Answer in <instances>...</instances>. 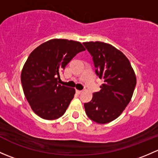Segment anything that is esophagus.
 Wrapping results in <instances>:
<instances>
[{
  "mask_svg": "<svg viewBox=\"0 0 158 158\" xmlns=\"http://www.w3.org/2000/svg\"><path fill=\"white\" fill-rule=\"evenodd\" d=\"M76 92L77 94H81V93H82V91H81V90H76Z\"/></svg>",
  "mask_w": 158,
  "mask_h": 158,
  "instance_id": "1",
  "label": "esophagus"
}]
</instances>
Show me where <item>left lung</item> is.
<instances>
[{
	"label": "left lung",
	"instance_id": "1",
	"mask_svg": "<svg viewBox=\"0 0 158 158\" xmlns=\"http://www.w3.org/2000/svg\"><path fill=\"white\" fill-rule=\"evenodd\" d=\"M83 45L92 56L97 76L104 80L101 90L84 104L87 116L98 124L117 118L133 95L136 76L128 59L111 44L85 42Z\"/></svg>",
	"mask_w": 158,
	"mask_h": 158
}]
</instances>
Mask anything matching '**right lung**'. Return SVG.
Masks as SVG:
<instances>
[{"mask_svg": "<svg viewBox=\"0 0 158 158\" xmlns=\"http://www.w3.org/2000/svg\"><path fill=\"white\" fill-rule=\"evenodd\" d=\"M84 50L78 41L52 39L30 54L21 72V83L35 114L46 120H54L66 112L76 90L59 84L60 73Z\"/></svg>", "mask_w": 158, "mask_h": 158, "instance_id": "right-lung-1", "label": "right lung"}]
</instances>
